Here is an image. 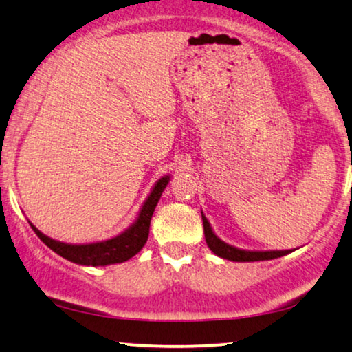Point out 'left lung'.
<instances>
[{
	"label": "left lung",
	"mask_w": 352,
	"mask_h": 352,
	"mask_svg": "<svg viewBox=\"0 0 352 352\" xmlns=\"http://www.w3.org/2000/svg\"><path fill=\"white\" fill-rule=\"evenodd\" d=\"M201 221H204V230H205V240L208 248L213 252L216 256L229 259V261L235 263H254V261H267V259H276L285 254L292 253L293 250H243L237 248L234 245L226 243L221 240L218 235L214 234L213 228H211L210 221L206 216L201 213Z\"/></svg>",
	"instance_id": "8db88e82"
}]
</instances>
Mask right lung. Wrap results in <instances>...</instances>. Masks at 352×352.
<instances>
[{
  "label": "right lung",
  "instance_id": "add662e5",
  "mask_svg": "<svg viewBox=\"0 0 352 352\" xmlns=\"http://www.w3.org/2000/svg\"><path fill=\"white\" fill-rule=\"evenodd\" d=\"M171 179V175H165L153 184L152 190L148 192L147 199L139 210L138 218L134 223L124 229L122 234L115 235L112 239L100 240V242H91V243H65L59 242L47 237L36 229L30 221L32 229L40 237L45 245H47L52 252L60 254L62 258L69 259V261L75 264H81V266H109V264L124 263L134 254L141 252V248L146 245L148 237V228H151V219L155 206L160 200L162 192L165 190L168 182Z\"/></svg>",
  "mask_w": 352,
  "mask_h": 352
}]
</instances>
